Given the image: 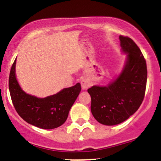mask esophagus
<instances>
[{"label":"esophagus","mask_w":161,"mask_h":161,"mask_svg":"<svg viewBox=\"0 0 161 161\" xmlns=\"http://www.w3.org/2000/svg\"><path fill=\"white\" fill-rule=\"evenodd\" d=\"M81 86H82V90H86L91 86V83L88 82L87 79H82V80L81 81Z\"/></svg>","instance_id":"34e87169"}]
</instances>
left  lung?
<instances>
[{"label":"left lung","instance_id":"8db88e82","mask_svg":"<svg viewBox=\"0 0 161 161\" xmlns=\"http://www.w3.org/2000/svg\"><path fill=\"white\" fill-rule=\"evenodd\" d=\"M123 52L127 53L121 73L107 86L88 88L92 115L106 125L123 123L135 114L143 101L147 83V65L141 50L134 41L119 36Z\"/></svg>","mask_w":161,"mask_h":161}]
</instances>
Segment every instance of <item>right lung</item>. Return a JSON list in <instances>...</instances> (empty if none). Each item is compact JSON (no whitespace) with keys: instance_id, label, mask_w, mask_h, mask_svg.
<instances>
[{"instance_id":"1","label":"right lung","mask_w":161,"mask_h":161,"mask_svg":"<svg viewBox=\"0 0 161 161\" xmlns=\"http://www.w3.org/2000/svg\"><path fill=\"white\" fill-rule=\"evenodd\" d=\"M16 60L10 69L9 90L18 114L28 123L41 129H55L64 124L81 92L80 83L64 88L56 95L38 98L26 94L20 88L15 74Z\"/></svg>"}]
</instances>
